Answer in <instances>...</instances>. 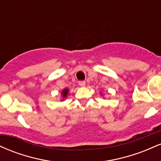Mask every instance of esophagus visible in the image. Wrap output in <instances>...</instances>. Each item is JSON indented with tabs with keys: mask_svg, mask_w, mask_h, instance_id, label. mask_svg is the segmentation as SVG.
Listing matches in <instances>:
<instances>
[{
	"mask_svg": "<svg viewBox=\"0 0 161 161\" xmlns=\"http://www.w3.org/2000/svg\"><path fill=\"white\" fill-rule=\"evenodd\" d=\"M79 85L81 87H84L85 86H86V82H85V81H79Z\"/></svg>",
	"mask_w": 161,
	"mask_h": 161,
	"instance_id": "1",
	"label": "esophagus"
}]
</instances>
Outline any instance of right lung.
<instances>
[{"mask_svg":"<svg viewBox=\"0 0 161 161\" xmlns=\"http://www.w3.org/2000/svg\"><path fill=\"white\" fill-rule=\"evenodd\" d=\"M68 92H69V89H68V88H64V89L63 90L61 94H62V97H64V98H66V97H67Z\"/></svg>","mask_w":161,"mask_h":161,"instance_id":"add662e5","label":"right lung"}]
</instances>
